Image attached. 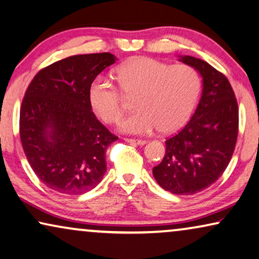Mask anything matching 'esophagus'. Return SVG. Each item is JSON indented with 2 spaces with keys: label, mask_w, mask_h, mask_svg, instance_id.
Returning <instances> with one entry per match:
<instances>
[{
  "label": "esophagus",
  "mask_w": 259,
  "mask_h": 259,
  "mask_svg": "<svg viewBox=\"0 0 259 259\" xmlns=\"http://www.w3.org/2000/svg\"><path fill=\"white\" fill-rule=\"evenodd\" d=\"M125 142H128L130 144H134V145H144L147 142L143 141V140H135V138H124Z\"/></svg>",
  "instance_id": "obj_1"
}]
</instances>
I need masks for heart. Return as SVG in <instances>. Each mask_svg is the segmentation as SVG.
Returning <instances> with one entry per match:
<instances>
[{
	"label": "heart",
	"mask_w": 259,
	"mask_h": 259,
	"mask_svg": "<svg viewBox=\"0 0 259 259\" xmlns=\"http://www.w3.org/2000/svg\"><path fill=\"white\" fill-rule=\"evenodd\" d=\"M115 77L126 97L136 96L138 110L119 122L123 133L135 135L157 129L164 134L180 130L191 117L202 89L195 68L150 57H137L119 65ZM120 92L104 77L95 78L90 84L89 103L103 122L115 123L122 117L124 97Z\"/></svg>",
	"instance_id": "b5f03b06"
}]
</instances>
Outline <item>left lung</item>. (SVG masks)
<instances>
[{"label": "left lung", "instance_id": "8db88e82", "mask_svg": "<svg viewBox=\"0 0 259 259\" xmlns=\"http://www.w3.org/2000/svg\"><path fill=\"white\" fill-rule=\"evenodd\" d=\"M180 61L202 76L199 103L188 124L165 141V155L152 169L157 183L175 195H194L222 176L238 135V105L225 76L192 56Z\"/></svg>", "mask_w": 259, "mask_h": 259}]
</instances>
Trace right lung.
Returning <instances> with one entry per match:
<instances>
[{"mask_svg": "<svg viewBox=\"0 0 259 259\" xmlns=\"http://www.w3.org/2000/svg\"><path fill=\"white\" fill-rule=\"evenodd\" d=\"M116 60L110 53L67 57L39 70L25 92L22 147L36 176L54 191L82 195L107 171L105 151L118 137L96 118L88 93Z\"/></svg>", "mask_w": 259, "mask_h": 259, "instance_id": "obj_1", "label": "right lung"}]
</instances>
